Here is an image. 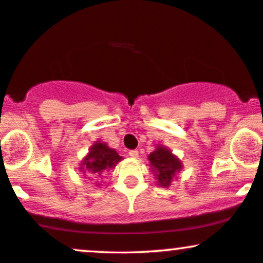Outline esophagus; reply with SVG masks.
I'll return each instance as SVG.
<instances>
[{
    "mask_svg": "<svg viewBox=\"0 0 263 263\" xmlns=\"http://www.w3.org/2000/svg\"><path fill=\"white\" fill-rule=\"evenodd\" d=\"M129 157L137 159V158L139 157V152H138V151H130V152H129Z\"/></svg>",
    "mask_w": 263,
    "mask_h": 263,
    "instance_id": "obj_1",
    "label": "esophagus"
}]
</instances>
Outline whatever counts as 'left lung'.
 I'll list each match as a JSON object with an SVG mask.
<instances>
[{"instance_id":"8db88e82","label":"left lung","mask_w":263,"mask_h":263,"mask_svg":"<svg viewBox=\"0 0 263 263\" xmlns=\"http://www.w3.org/2000/svg\"><path fill=\"white\" fill-rule=\"evenodd\" d=\"M148 160L157 185L163 188H168L176 174L183 168L182 160L162 144L155 146L154 152L148 155Z\"/></svg>"}]
</instances>
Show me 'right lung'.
<instances>
[{"instance_id": "right-lung-1", "label": "right lung", "mask_w": 263, "mask_h": 263, "mask_svg": "<svg viewBox=\"0 0 263 263\" xmlns=\"http://www.w3.org/2000/svg\"><path fill=\"white\" fill-rule=\"evenodd\" d=\"M121 159L123 157H120L115 149L110 148L106 143L98 140L90 146L89 153L83 158L79 165V171L85 174V177L99 178L106 171L115 168ZM97 185L99 187L100 183H97Z\"/></svg>"}]
</instances>
